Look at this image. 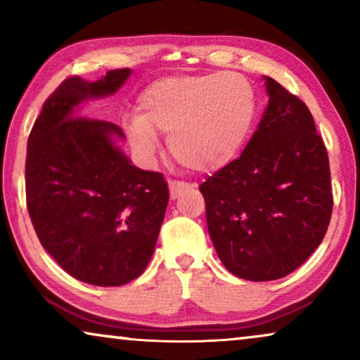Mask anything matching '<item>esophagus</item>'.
Here are the masks:
<instances>
[{
  "label": "esophagus",
  "instance_id": "1",
  "mask_svg": "<svg viewBox=\"0 0 360 360\" xmlns=\"http://www.w3.org/2000/svg\"><path fill=\"white\" fill-rule=\"evenodd\" d=\"M169 188H170V200H176L181 193H185V191L190 188V185L184 184V181H169Z\"/></svg>",
  "mask_w": 360,
  "mask_h": 360
}]
</instances>
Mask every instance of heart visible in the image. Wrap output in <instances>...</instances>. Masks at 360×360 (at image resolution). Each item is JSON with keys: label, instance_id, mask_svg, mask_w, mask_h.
Wrapping results in <instances>:
<instances>
[{"label": "heart", "instance_id": "b5f03b06", "mask_svg": "<svg viewBox=\"0 0 360 360\" xmlns=\"http://www.w3.org/2000/svg\"><path fill=\"white\" fill-rule=\"evenodd\" d=\"M255 116L252 86L238 73L165 77L147 85L137 116L124 122L131 146L150 159L169 134L174 159L208 174L224 169L243 147Z\"/></svg>", "mask_w": 360, "mask_h": 360}]
</instances>
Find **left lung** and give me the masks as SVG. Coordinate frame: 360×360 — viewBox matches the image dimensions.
Returning a JSON list of instances; mask_svg holds the SVG:
<instances>
[{
  "mask_svg": "<svg viewBox=\"0 0 360 360\" xmlns=\"http://www.w3.org/2000/svg\"><path fill=\"white\" fill-rule=\"evenodd\" d=\"M269 105L239 159L200 185L210 238L226 269L282 278L321 244L333 213L324 142L307 105L264 77Z\"/></svg>",
  "mask_w": 360,
  "mask_h": 360,
  "instance_id": "1",
  "label": "left lung"
}]
</instances>
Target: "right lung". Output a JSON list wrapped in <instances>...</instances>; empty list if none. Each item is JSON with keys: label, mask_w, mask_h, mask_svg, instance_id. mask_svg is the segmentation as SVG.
Masks as SVG:
<instances>
[{"label": "right lung", "mask_w": 360, "mask_h": 360, "mask_svg": "<svg viewBox=\"0 0 360 360\" xmlns=\"http://www.w3.org/2000/svg\"><path fill=\"white\" fill-rule=\"evenodd\" d=\"M131 68L96 82L70 77L47 98L27 139L26 198L42 248L82 282L120 287L154 254L169 186L141 170L117 142L120 126L78 116L83 103L115 95Z\"/></svg>", "instance_id": "add662e5"}]
</instances>
